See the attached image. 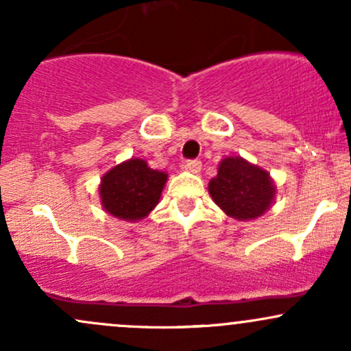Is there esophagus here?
Here are the masks:
<instances>
[{
    "label": "esophagus",
    "mask_w": 351,
    "mask_h": 351,
    "mask_svg": "<svg viewBox=\"0 0 351 351\" xmlns=\"http://www.w3.org/2000/svg\"><path fill=\"white\" fill-rule=\"evenodd\" d=\"M184 168L189 170L191 173H199L201 171V162L199 160H188L186 163H184Z\"/></svg>",
    "instance_id": "1"
}]
</instances>
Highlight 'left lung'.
<instances>
[{"mask_svg": "<svg viewBox=\"0 0 351 351\" xmlns=\"http://www.w3.org/2000/svg\"><path fill=\"white\" fill-rule=\"evenodd\" d=\"M208 189L217 206L237 221L263 216L276 198V184L269 171L241 156L224 158Z\"/></svg>", "mask_w": 351, "mask_h": 351, "instance_id": "8db88e82", "label": "left lung"}]
</instances>
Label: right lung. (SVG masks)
I'll list each match as a JSON object with an SVG mask.
<instances>
[{
  "instance_id": "obj_1",
  "label": "right lung",
  "mask_w": 351,
  "mask_h": 351,
  "mask_svg": "<svg viewBox=\"0 0 351 351\" xmlns=\"http://www.w3.org/2000/svg\"><path fill=\"white\" fill-rule=\"evenodd\" d=\"M168 175L152 170L142 158H130L108 170L100 180V203L108 215L140 221L158 204Z\"/></svg>"
}]
</instances>
